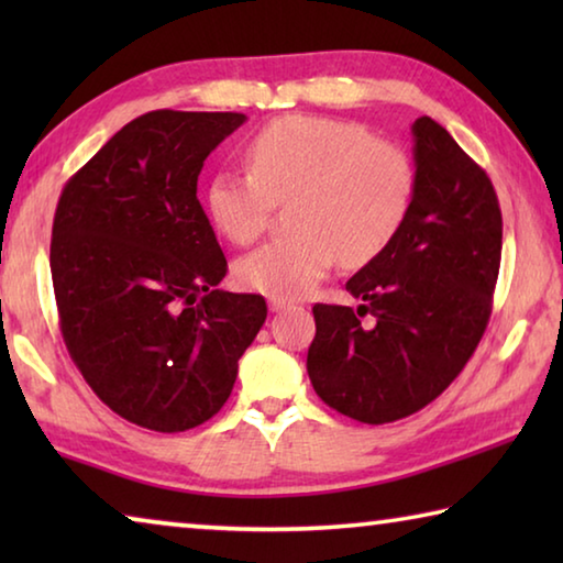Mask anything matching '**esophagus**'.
I'll list each match as a JSON object with an SVG mask.
<instances>
[{"label": "esophagus", "mask_w": 563, "mask_h": 563, "mask_svg": "<svg viewBox=\"0 0 563 563\" xmlns=\"http://www.w3.org/2000/svg\"><path fill=\"white\" fill-rule=\"evenodd\" d=\"M268 308H271L273 312H280V310H285V308H290V302H288V300H278V298H271V300H268Z\"/></svg>", "instance_id": "obj_1"}]
</instances>
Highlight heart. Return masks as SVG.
I'll return each instance as SVG.
<instances>
[{
	"instance_id": "1",
	"label": "heart",
	"mask_w": 563,
	"mask_h": 563,
	"mask_svg": "<svg viewBox=\"0 0 563 563\" xmlns=\"http://www.w3.org/2000/svg\"><path fill=\"white\" fill-rule=\"evenodd\" d=\"M247 174L221 170L206 188L213 225L228 241H258L275 203H288L290 235L235 263V283L278 300L308 295L332 263L357 268L393 243L412 206L415 170L402 148L365 126L290 113L245 146Z\"/></svg>"
}]
</instances>
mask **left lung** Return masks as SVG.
Listing matches in <instances>:
<instances>
[{
	"label": "left lung",
	"mask_w": 563,
	"mask_h": 563,
	"mask_svg": "<svg viewBox=\"0 0 563 563\" xmlns=\"http://www.w3.org/2000/svg\"><path fill=\"white\" fill-rule=\"evenodd\" d=\"M412 139L405 223L345 285L362 305L312 308L310 383L365 424L415 415L452 385L487 330L499 275L501 211L489 176L430 117L412 123Z\"/></svg>",
	"instance_id": "obj_1"
}]
</instances>
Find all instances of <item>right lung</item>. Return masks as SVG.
<instances>
[{
  "label": "right lung",
  "mask_w": 563,
  "mask_h": 563,
  "mask_svg": "<svg viewBox=\"0 0 563 563\" xmlns=\"http://www.w3.org/2000/svg\"><path fill=\"white\" fill-rule=\"evenodd\" d=\"M245 113L151 111L64 186L52 228L62 335L103 405L156 432H186L231 397L258 335L263 295L225 292L228 263L198 176Z\"/></svg>",
  "instance_id": "1"
}]
</instances>
